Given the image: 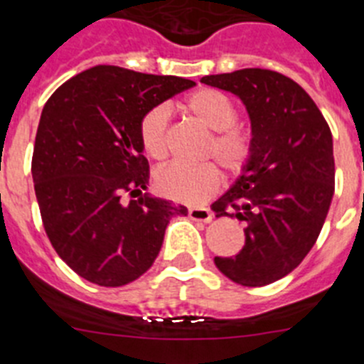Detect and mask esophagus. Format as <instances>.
I'll list each match as a JSON object with an SVG mask.
<instances>
[{
    "label": "esophagus",
    "instance_id": "esophagus-1",
    "mask_svg": "<svg viewBox=\"0 0 364 364\" xmlns=\"http://www.w3.org/2000/svg\"><path fill=\"white\" fill-rule=\"evenodd\" d=\"M188 218L192 221H203V223H210L214 219V214L206 208H190Z\"/></svg>",
    "mask_w": 364,
    "mask_h": 364
}]
</instances>
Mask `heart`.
<instances>
[{"label":"heart","instance_id":"b5f03b06","mask_svg":"<svg viewBox=\"0 0 364 364\" xmlns=\"http://www.w3.org/2000/svg\"><path fill=\"white\" fill-rule=\"evenodd\" d=\"M183 107L214 132L206 146V156H214L228 174L243 172L254 156V136L250 130L235 123L237 109L234 101L215 88L205 87L190 94L183 101ZM168 107L156 105L143 114L137 127L143 152L156 161L168 156ZM154 186L159 194L172 201L199 205L218 194L221 176L214 163H203L198 166L170 163L156 170Z\"/></svg>","mask_w":364,"mask_h":364}]
</instances>
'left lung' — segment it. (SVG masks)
I'll use <instances>...</instances> for the list:
<instances>
[{
	"mask_svg": "<svg viewBox=\"0 0 364 364\" xmlns=\"http://www.w3.org/2000/svg\"><path fill=\"white\" fill-rule=\"evenodd\" d=\"M201 83L243 101L254 136L250 163L212 205L215 218L245 223V247L214 263L234 283L264 287L290 274L319 237L336 186L332 132L312 97L279 72L243 68Z\"/></svg>",
	"mask_w": 364,
	"mask_h": 364,
	"instance_id": "obj_1",
	"label": "left lung"
}]
</instances>
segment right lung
<instances>
[{
	"label": "right lung",
	"mask_w": 364,
	"mask_h": 364,
	"mask_svg": "<svg viewBox=\"0 0 364 364\" xmlns=\"http://www.w3.org/2000/svg\"><path fill=\"white\" fill-rule=\"evenodd\" d=\"M194 85L97 65L45 103L32 154L36 198L52 247L83 279L136 281L158 257L170 219L186 215L185 206L143 194L150 172L137 127L146 110Z\"/></svg>",
	"instance_id": "add662e5"
}]
</instances>
